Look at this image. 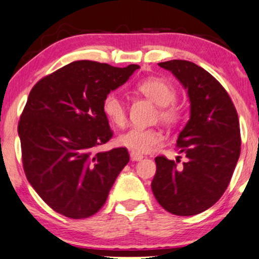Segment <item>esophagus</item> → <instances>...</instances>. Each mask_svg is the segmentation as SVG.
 <instances>
[{"instance_id": "1", "label": "esophagus", "mask_w": 259, "mask_h": 259, "mask_svg": "<svg viewBox=\"0 0 259 259\" xmlns=\"http://www.w3.org/2000/svg\"><path fill=\"white\" fill-rule=\"evenodd\" d=\"M130 158H132V160H134V162H139V160H141L142 158H144V156H142V154L135 153V152H130Z\"/></svg>"}]
</instances>
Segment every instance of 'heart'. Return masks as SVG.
Returning <instances> with one entry per match:
<instances>
[{"label": "heart", "mask_w": 259, "mask_h": 259, "mask_svg": "<svg viewBox=\"0 0 259 259\" xmlns=\"http://www.w3.org/2000/svg\"><path fill=\"white\" fill-rule=\"evenodd\" d=\"M136 89L146 99L158 106L157 118L167 125H177L183 119V109L174 103L177 91L174 86L162 78H147L136 84ZM102 111L108 120L115 126H124L126 123V106L123 99L115 92H109L103 99ZM163 136L156 129L132 127L118 136V144L135 153H148L162 144Z\"/></svg>", "instance_id": "1"}]
</instances>
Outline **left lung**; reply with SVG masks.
<instances>
[{
	"label": "left lung",
	"mask_w": 259,
	"mask_h": 259,
	"mask_svg": "<svg viewBox=\"0 0 259 259\" xmlns=\"http://www.w3.org/2000/svg\"><path fill=\"white\" fill-rule=\"evenodd\" d=\"M187 91L190 119L177 140L187 160L156 157L152 192L175 215H195L212 207L230 183L241 151L240 124L230 96L221 82L200 65L173 59L160 62Z\"/></svg>",
	"instance_id": "obj_1"
}]
</instances>
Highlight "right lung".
<instances>
[{"label": "right lung", "mask_w": 259, "mask_h": 259, "mask_svg": "<svg viewBox=\"0 0 259 259\" xmlns=\"http://www.w3.org/2000/svg\"><path fill=\"white\" fill-rule=\"evenodd\" d=\"M139 68L76 61L31 89L18 124L23 167L35 191L59 214L81 219L99 212L129 162L125 147L95 148L113 136L103 99Z\"/></svg>", "instance_id": "obj_1"}]
</instances>
